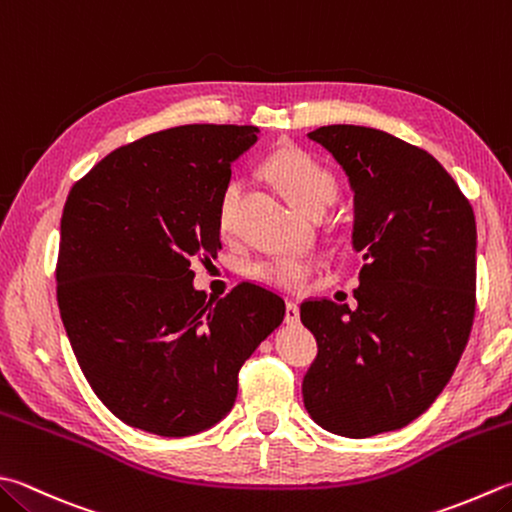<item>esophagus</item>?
Returning a JSON list of instances; mask_svg holds the SVG:
<instances>
[{"label": "esophagus", "instance_id": "esophagus-1", "mask_svg": "<svg viewBox=\"0 0 512 512\" xmlns=\"http://www.w3.org/2000/svg\"><path fill=\"white\" fill-rule=\"evenodd\" d=\"M298 318H301V312H298V305L289 301V303L285 305V323L296 325Z\"/></svg>", "mask_w": 512, "mask_h": 512}]
</instances>
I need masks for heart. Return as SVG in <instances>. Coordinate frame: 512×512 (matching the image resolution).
Segmentation results:
<instances>
[{
	"mask_svg": "<svg viewBox=\"0 0 512 512\" xmlns=\"http://www.w3.org/2000/svg\"><path fill=\"white\" fill-rule=\"evenodd\" d=\"M265 176L274 182L283 198L296 211L305 216L323 214L336 198V178L334 173L314 160L310 153L301 149H278L265 160ZM240 196V180H231L225 185L218 200V227L227 231L234 220V209ZM314 272V263L303 256H274L258 260L252 267V274L260 281L281 287L296 289L305 285Z\"/></svg>",
	"mask_w": 512,
	"mask_h": 512,
	"instance_id": "b5f03b06",
	"label": "heart"
}]
</instances>
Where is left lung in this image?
<instances>
[{"label":"left lung","instance_id":"left-lung-1","mask_svg":"<svg viewBox=\"0 0 512 512\" xmlns=\"http://www.w3.org/2000/svg\"><path fill=\"white\" fill-rule=\"evenodd\" d=\"M307 138L350 180L363 267L356 307L301 305L318 345L303 403L321 428L365 439L408 426L457 368L475 318V214L428 151L390 133L330 124Z\"/></svg>","mask_w":512,"mask_h":512}]
</instances>
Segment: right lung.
Wrapping results in <instances>:
<instances>
[{
    "instance_id": "1",
    "label": "right lung",
    "mask_w": 512,
    "mask_h": 512,
    "mask_svg": "<svg viewBox=\"0 0 512 512\" xmlns=\"http://www.w3.org/2000/svg\"><path fill=\"white\" fill-rule=\"evenodd\" d=\"M256 127L185 124L111 151L77 180L62 214L57 305L98 399L127 426L189 437L218 423L238 372L283 323L285 301L240 283L194 287L218 256V200Z\"/></svg>"
}]
</instances>
